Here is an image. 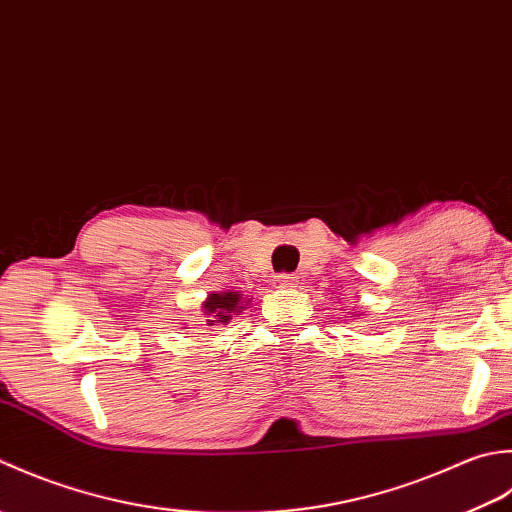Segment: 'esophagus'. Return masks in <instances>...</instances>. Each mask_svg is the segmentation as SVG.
<instances>
[{
  "label": "esophagus",
  "instance_id": "obj_1",
  "mask_svg": "<svg viewBox=\"0 0 512 512\" xmlns=\"http://www.w3.org/2000/svg\"><path fill=\"white\" fill-rule=\"evenodd\" d=\"M298 283V280H296V276L294 274H278V276H274V283H271V285H274V287H294Z\"/></svg>",
  "mask_w": 512,
  "mask_h": 512
}]
</instances>
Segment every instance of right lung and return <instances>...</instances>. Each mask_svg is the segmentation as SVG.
<instances>
[{"label": "right lung", "instance_id": "obj_1", "mask_svg": "<svg viewBox=\"0 0 512 512\" xmlns=\"http://www.w3.org/2000/svg\"><path fill=\"white\" fill-rule=\"evenodd\" d=\"M241 309H243V294H238V291H221V294H210L203 302L207 327L227 325L229 320L238 316V311Z\"/></svg>", "mask_w": 512, "mask_h": 512}]
</instances>
